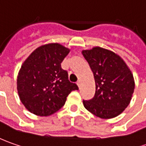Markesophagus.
Segmentation results:
<instances>
[{
    "label": "esophagus",
    "mask_w": 146,
    "mask_h": 146,
    "mask_svg": "<svg viewBox=\"0 0 146 146\" xmlns=\"http://www.w3.org/2000/svg\"><path fill=\"white\" fill-rule=\"evenodd\" d=\"M77 85L78 86V87H80V86H81V81L80 80H78V82H77Z\"/></svg>",
    "instance_id": "34e87169"
}]
</instances>
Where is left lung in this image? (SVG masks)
Here are the masks:
<instances>
[{
	"instance_id": "obj_1",
	"label": "left lung",
	"mask_w": 146,
	"mask_h": 146,
	"mask_svg": "<svg viewBox=\"0 0 146 146\" xmlns=\"http://www.w3.org/2000/svg\"><path fill=\"white\" fill-rule=\"evenodd\" d=\"M82 53L95 82V94L89 101L83 100L84 107L99 118L116 117L128 107L134 91L130 68L119 55L105 48L94 47Z\"/></svg>"
}]
</instances>
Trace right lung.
<instances>
[{
  "mask_svg": "<svg viewBox=\"0 0 146 146\" xmlns=\"http://www.w3.org/2000/svg\"><path fill=\"white\" fill-rule=\"evenodd\" d=\"M70 50L57 43L36 48L18 72L17 90L24 107L31 113L48 116L59 111L71 91L78 90L68 81L60 64Z\"/></svg>",
  "mask_w": 146,
  "mask_h": 146,
  "instance_id": "obj_1",
  "label": "right lung"
}]
</instances>
